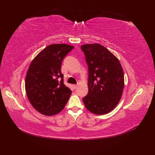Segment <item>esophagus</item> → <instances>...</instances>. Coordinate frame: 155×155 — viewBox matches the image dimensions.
Returning <instances> with one entry per match:
<instances>
[{"label": "esophagus", "mask_w": 155, "mask_h": 155, "mask_svg": "<svg viewBox=\"0 0 155 155\" xmlns=\"http://www.w3.org/2000/svg\"><path fill=\"white\" fill-rule=\"evenodd\" d=\"M77 86H78V84H73V85H72V87H73L75 89V88L77 87Z\"/></svg>", "instance_id": "esophagus-1"}]
</instances>
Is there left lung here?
<instances>
[{
    "instance_id": "8db88e82",
    "label": "left lung",
    "mask_w": 155,
    "mask_h": 155,
    "mask_svg": "<svg viewBox=\"0 0 155 155\" xmlns=\"http://www.w3.org/2000/svg\"><path fill=\"white\" fill-rule=\"evenodd\" d=\"M88 66V92L83 98L87 109L97 114L113 110L124 88V72L119 61L100 44L82 45Z\"/></svg>"
}]
</instances>
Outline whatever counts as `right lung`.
I'll list each match as a JSON object with an SVG mask.
<instances>
[{"instance_id":"right-lung-1","label":"right lung","mask_w":155,"mask_h":155,"mask_svg":"<svg viewBox=\"0 0 155 155\" xmlns=\"http://www.w3.org/2000/svg\"><path fill=\"white\" fill-rule=\"evenodd\" d=\"M74 47L65 44L48 45L30 64L25 80L29 101L39 113L47 116L63 109L72 91L64 84L61 64Z\"/></svg>"}]
</instances>
